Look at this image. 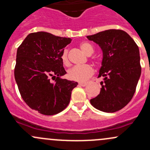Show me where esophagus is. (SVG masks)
Returning a JSON list of instances; mask_svg holds the SVG:
<instances>
[{"label": "esophagus", "instance_id": "esophagus-1", "mask_svg": "<svg viewBox=\"0 0 150 150\" xmlns=\"http://www.w3.org/2000/svg\"><path fill=\"white\" fill-rule=\"evenodd\" d=\"M79 85H80V86H82V87H85V86L87 85V82H80V83H79Z\"/></svg>", "mask_w": 150, "mask_h": 150}]
</instances>
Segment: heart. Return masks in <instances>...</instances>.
<instances>
[{
	"label": "heart",
	"mask_w": 150,
	"mask_h": 150,
	"mask_svg": "<svg viewBox=\"0 0 150 150\" xmlns=\"http://www.w3.org/2000/svg\"><path fill=\"white\" fill-rule=\"evenodd\" d=\"M81 50L87 56H90L94 52V49L90 44L87 42H82L80 44ZM61 61L66 66L70 65V61L68 58V49H64L61 53ZM94 74V69L89 65H77L74 66L73 68L68 70V77L70 80L77 82H84L89 77H90Z\"/></svg>",
	"instance_id": "1"
}]
</instances>
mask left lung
I'll use <instances>...</instances> for the list:
<instances>
[{
	"mask_svg": "<svg viewBox=\"0 0 150 150\" xmlns=\"http://www.w3.org/2000/svg\"><path fill=\"white\" fill-rule=\"evenodd\" d=\"M102 50L103 58L98 77L101 82L99 95L90 100L99 111L113 113L130 102L141 75L139 48L128 33L108 30L87 36Z\"/></svg>",
	"mask_w": 150,
	"mask_h": 150,
	"instance_id": "8db88e82",
	"label": "left lung"
}]
</instances>
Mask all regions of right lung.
I'll return each mask as SVG.
<instances>
[{"label":"right lung","instance_id":"right-lung-1","mask_svg":"<svg viewBox=\"0 0 150 150\" xmlns=\"http://www.w3.org/2000/svg\"><path fill=\"white\" fill-rule=\"evenodd\" d=\"M71 41L48 32H34L17 51L14 74L19 91L26 104L42 114L51 116L64 110L78 85L61 77L66 74L61 53ZM51 76L56 78L54 83Z\"/></svg>","mask_w":150,"mask_h":150}]
</instances>
